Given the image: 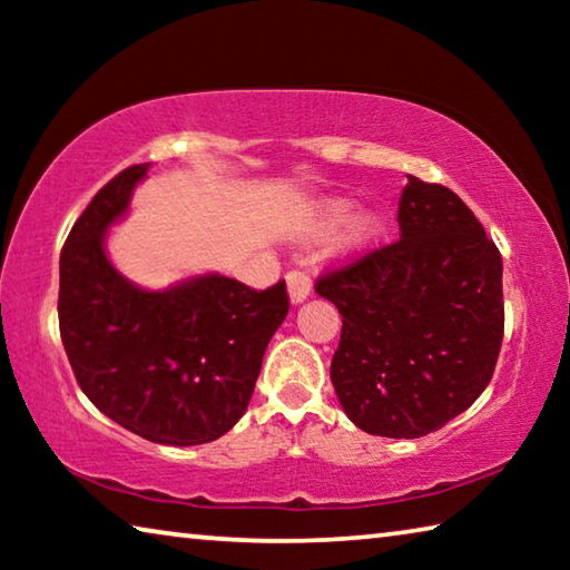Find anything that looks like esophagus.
I'll list each match as a JSON object with an SVG mask.
<instances>
[{"label":"esophagus","mask_w":570,"mask_h":570,"mask_svg":"<svg viewBox=\"0 0 570 570\" xmlns=\"http://www.w3.org/2000/svg\"><path fill=\"white\" fill-rule=\"evenodd\" d=\"M286 288H288V298H292V304H302L308 298V292H312V282H308V276L304 272H288Z\"/></svg>","instance_id":"1"}]
</instances>
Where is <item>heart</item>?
<instances>
[{"label": "heart", "mask_w": 570, "mask_h": 570, "mask_svg": "<svg viewBox=\"0 0 570 570\" xmlns=\"http://www.w3.org/2000/svg\"><path fill=\"white\" fill-rule=\"evenodd\" d=\"M356 204L352 198H324L312 208V218H308V234L314 236H324L332 234V230L342 228L348 224L354 215ZM353 224L346 228L344 236V254L350 256H360L364 250H370L380 244L387 234V216L382 210L372 208V210H362L360 216H355Z\"/></svg>", "instance_id": "heart-1"}]
</instances>
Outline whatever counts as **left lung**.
Here are the masks:
<instances>
[{"instance_id": "8db88e82", "label": "left lung", "mask_w": 570, "mask_h": 570, "mask_svg": "<svg viewBox=\"0 0 570 570\" xmlns=\"http://www.w3.org/2000/svg\"><path fill=\"white\" fill-rule=\"evenodd\" d=\"M400 238L322 276L342 314L332 384L356 428L414 440L465 412L503 342V258L458 193L407 176Z\"/></svg>"}]
</instances>
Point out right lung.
<instances>
[{
	"instance_id": "obj_1",
	"label": "right lung",
	"mask_w": 570,
	"mask_h": 570,
	"mask_svg": "<svg viewBox=\"0 0 570 570\" xmlns=\"http://www.w3.org/2000/svg\"><path fill=\"white\" fill-rule=\"evenodd\" d=\"M150 163L98 190L60 254V334L80 390L102 414L158 445H204L244 417L286 284L256 292L200 274L150 292L112 266L108 228L128 214Z\"/></svg>"
}]
</instances>
